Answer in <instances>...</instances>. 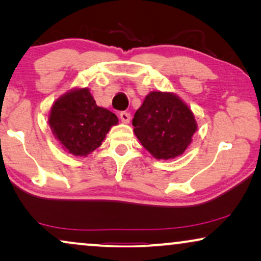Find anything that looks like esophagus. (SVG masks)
I'll return each instance as SVG.
<instances>
[{
	"label": "esophagus",
	"instance_id": "obj_1",
	"mask_svg": "<svg viewBox=\"0 0 261 261\" xmlns=\"http://www.w3.org/2000/svg\"><path fill=\"white\" fill-rule=\"evenodd\" d=\"M120 119H121V121H122V122L128 123V122H129V120H130V114L127 113V112H121L120 113Z\"/></svg>",
	"mask_w": 261,
	"mask_h": 261
}]
</instances>
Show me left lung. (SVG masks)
I'll list each match as a JSON object with an SVG mask.
<instances>
[{
  "mask_svg": "<svg viewBox=\"0 0 261 261\" xmlns=\"http://www.w3.org/2000/svg\"><path fill=\"white\" fill-rule=\"evenodd\" d=\"M141 145L156 159L183 154L197 129L194 114L170 92L153 91L146 96L132 121Z\"/></svg>",
  "mask_w": 261,
  "mask_h": 261,
  "instance_id": "obj_1",
  "label": "left lung"
}]
</instances>
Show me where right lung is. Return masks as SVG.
Listing matches in <instances>:
<instances>
[{
  "label": "right lung",
  "mask_w": 261,
  "mask_h": 261,
  "mask_svg": "<svg viewBox=\"0 0 261 261\" xmlns=\"http://www.w3.org/2000/svg\"><path fill=\"white\" fill-rule=\"evenodd\" d=\"M55 137L73 155H88L102 145L110 127L119 122L108 109L97 107L88 88L57 99L49 114Z\"/></svg>",
  "instance_id": "1"
}]
</instances>
